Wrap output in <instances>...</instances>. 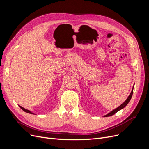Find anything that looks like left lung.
<instances>
[{
  "label": "left lung",
  "mask_w": 149,
  "mask_h": 149,
  "mask_svg": "<svg viewBox=\"0 0 149 149\" xmlns=\"http://www.w3.org/2000/svg\"><path fill=\"white\" fill-rule=\"evenodd\" d=\"M132 94H133V89H132V90L131 93H130V95L129 96L128 98L127 99V100H125V102H124L123 104H121L120 106H119L118 107H117L116 109H115L114 110H113V111H111V112H109V114H107V115L104 116V117H108V116H111L114 115V114H116V112H118V111H119V110H120V109H123V108H124V107H125V106L127 105V104L129 103V102L130 101V99H131V97H132Z\"/></svg>",
  "instance_id": "obj_1"
}]
</instances>
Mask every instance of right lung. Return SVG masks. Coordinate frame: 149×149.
I'll list each match as a JSON object with an SVG mask.
<instances>
[{
	"label": "right lung",
	"instance_id": "1",
	"mask_svg": "<svg viewBox=\"0 0 149 149\" xmlns=\"http://www.w3.org/2000/svg\"><path fill=\"white\" fill-rule=\"evenodd\" d=\"M20 107L21 108V109L23 110L24 111H25V112H27V113H29V114H33L32 112H30V111H29V110H27V109H25V108H24V107H21V106H20Z\"/></svg>",
	"mask_w": 149,
	"mask_h": 149
}]
</instances>
